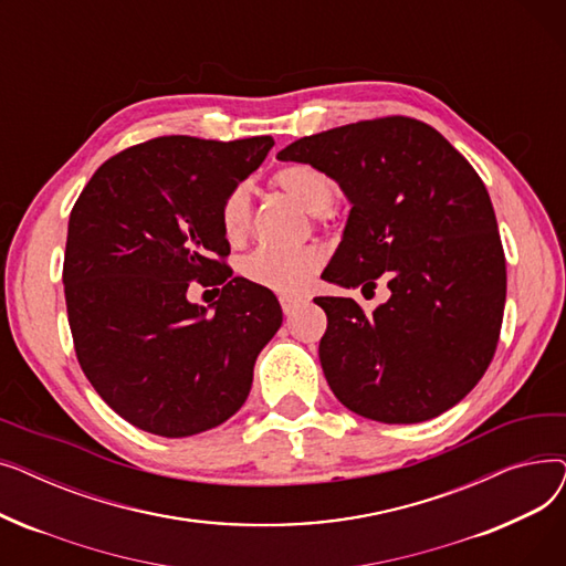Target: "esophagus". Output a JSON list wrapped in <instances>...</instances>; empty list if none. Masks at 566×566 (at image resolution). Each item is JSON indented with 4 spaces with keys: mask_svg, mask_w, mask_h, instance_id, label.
Masks as SVG:
<instances>
[{
    "mask_svg": "<svg viewBox=\"0 0 566 566\" xmlns=\"http://www.w3.org/2000/svg\"><path fill=\"white\" fill-rule=\"evenodd\" d=\"M280 303H282V312H284L286 316H293V314H295V310H298V307L303 305V301H295V298H289V295H282V298H280Z\"/></svg>",
    "mask_w": 566,
    "mask_h": 566,
    "instance_id": "34e87169",
    "label": "esophagus"
}]
</instances>
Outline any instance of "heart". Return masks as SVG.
Segmentation results:
<instances>
[{"label": "heart", "instance_id": "obj_1", "mask_svg": "<svg viewBox=\"0 0 566 566\" xmlns=\"http://www.w3.org/2000/svg\"><path fill=\"white\" fill-rule=\"evenodd\" d=\"M273 186L280 188L291 201L298 203L305 213L321 216L337 199V184L328 171L310 163H289L273 174ZM250 190L235 186L220 203V227L227 241L235 243L250 227ZM323 254L316 248L301 250H256L243 261V275L277 293H298L318 273Z\"/></svg>", "mask_w": 566, "mask_h": 566}]
</instances>
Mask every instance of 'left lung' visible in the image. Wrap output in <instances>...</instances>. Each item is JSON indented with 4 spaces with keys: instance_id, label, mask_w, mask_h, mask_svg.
Masks as SVG:
<instances>
[{
    "instance_id": "8db88e82",
    "label": "left lung",
    "mask_w": 566,
    "mask_h": 566,
    "mask_svg": "<svg viewBox=\"0 0 566 566\" xmlns=\"http://www.w3.org/2000/svg\"><path fill=\"white\" fill-rule=\"evenodd\" d=\"M286 163L328 171L350 213L323 280L388 282L390 301L314 298L328 316L318 358L335 397L385 424H415L457 406L489 369L507 268L491 197L436 128L385 116L289 144Z\"/></svg>"
}]
</instances>
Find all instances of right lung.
Instances as JSON below:
<instances>
[{
  "instance_id": "1",
  "label": "right lung",
  "mask_w": 566,
  "mask_h": 566,
  "mask_svg": "<svg viewBox=\"0 0 566 566\" xmlns=\"http://www.w3.org/2000/svg\"><path fill=\"white\" fill-rule=\"evenodd\" d=\"M273 137H156L103 163L77 197L64 291L80 367L133 427L186 438L227 422L252 388L256 355L282 325L275 293L231 277L220 203ZM190 281L222 283L208 308Z\"/></svg>"
}]
</instances>
